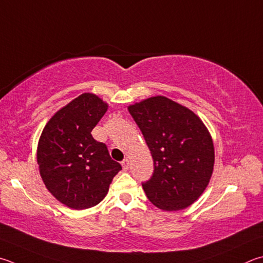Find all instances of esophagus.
<instances>
[{
	"label": "esophagus",
	"mask_w": 263,
	"mask_h": 263,
	"mask_svg": "<svg viewBox=\"0 0 263 263\" xmlns=\"http://www.w3.org/2000/svg\"><path fill=\"white\" fill-rule=\"evenodd\" d=\"M128 165H130V162H128L127 159L122 161V166H123L124 170H127L128 169Z\"/></svg>",
	"instance_id": "esophagus-1"
}]
</instances>
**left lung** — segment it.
I'll list each match as a JSON object with an SVG mask.
<instances>
[{
    "instance_id": "obj_1",
    "label": "left lung",
    "mask_w": 263,
    "mask_h": 263,
    "mask_svg": "<svg viewBox=\"0 0 263 263\" xmlns=\"http://www.w3.org/2000/svg\"><path fill=\"white\" fill-rule=\"evenodd\" d=\"M154 162L142 181L147 198L162 211H180L207 187L214 168V145L204 124L190 109L164 97L128 107Z\"/></svg>"
}]
</instances>
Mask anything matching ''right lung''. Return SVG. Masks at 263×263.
I'll use <instances>...</instances> for the list:
<instances>
[{
  "label": "right lung",
  "mask_w": 263,
  "mask_h": 263,
  "mask_svg": "<svg viewBox=\"0 0 263 263\" xmlns=\"http://www.w3.org/2000/svg\"><path fill=\"white\" fill-rule=\"evenodd\" d=\"M107 109L97 95L84 93L57 111L41 133V178L49 192L70 208L86 209L102 201L122 170L106 144L90 135Z\"/></svg>",
  "instance_id": "add662e5"
}]
</instances>
